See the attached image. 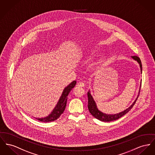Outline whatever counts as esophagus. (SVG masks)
<instances>
[{
    "label": "esophagus",
    "instance_id": "esophagus-1",
    "mask_svg": "<svg viewBox=\"0 0 155 155\" xmlns=\"http://www.w3.org/2000/svg\"><path fill=\"white\" fill-rule=\"evenodd\" d=\"M77 85H78V87H84L85 86V84H84V82H80L78 83Z\"/></svg>",
    "mask_w": 155,
    "mask_h": 155
}]
</instances>
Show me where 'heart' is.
Masks as SVG:
<instances>
[{
  "mask_svg": "<svg viewBox=\"0 0 155 155\" xmlns=\"http://www.w3.org/2000/svg\"><path fill=\"white\" fill-rule=\"evenodd\" d=\"M90 50H87L84 53H83L82 57H87L90 53ZM105 60V57L104 55L101 54L97 56V57L92 63L88 65L87 70L90 73L92 74H96L98 73L103 66V64Z\"/></svg>",
  "mask_w": 155,
  "mask_h": 155,
  "instance_id": "heart-1",
  "label": "heart"
}]
</instances>
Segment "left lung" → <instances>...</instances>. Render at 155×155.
Listing matches in <instances>:
<instances>
[{
  "mask_svg": "<svg viewBox=\"0 0 155 155\" xmlns=\"http://www.w3.org/2000/svg\"><path fill=\"white\" fill-rule=\"evenodd\" d=\"M131 58L133 60H134L135 61H137V63L139 64V67H140V72L142 74V63H141V61H140V58L137 56H132ZM140 87H141V82H140V85L139 94V92H140ZM139 94H138L136 100L134 101V102L132 103V104L129 108H127L125 110H123L120 112H119V113L115 114H105V113H104V112H101L97 108L96 102L94 100L92 96L91 95V91L90 90L88 92V108L89 111L91 113V115L94 117H95V118L100 120L101 121H102V122L113 121V120H117L118 119L120 118V117H122V116H124V115L127 114V112L132 108V107H134V104L136 102V101L137 100V99L138 98Z\"/></svg>",
  "mask_w": 155,
  "mask_h": 155,
  "instance_id": "1",
  "label": "left lung"
}]
</instances>
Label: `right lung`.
Instances as JSON below:
<instances>
[{"label":"right lung","instance_id":"add662e5","mask_svg":"<svg viewBox=\"0 0 155 155\" xmlns=\"http://www.w3.org/2000/svg\"><path fill=\"white\" fill-rule=\"evenodd\" d=\"M77 82L74 81L70 84L67 87H66L63 91V93L58 101L57 105H55L54 108L52 110V112L46 117L44 118H35L38 120L43 122H52L58 118L64 112L65 109V107L67 105V101L68 95L70 92L75 87Z\"/></svg>","mask_w":155,"mask_h":155}]
</instances>
